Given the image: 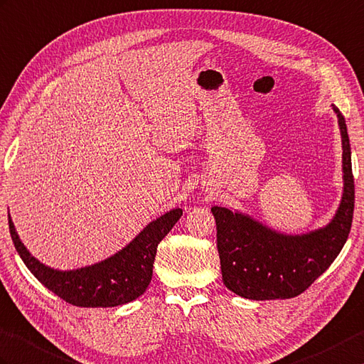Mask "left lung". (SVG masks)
Returning a JSON list of instances; mask_svg holds the SVG:
<instances>
[{"instance_id":"1","label":"left lung","mask_w":364,"mask_h":364,"mask_svg":"<svg viewBox=\"0 0 364 364\" xmlns=\"http://www.w3.org/2000/svg\"><path fill=\"white\" fill-rule=\"evenodd\" d=\"M338 117L343 147V196L332 220L301 234L276 231L250 214L214 206L217 250L223 284L252 301L294 298L316 281L340 255L353 217V175L348 127Z\"/></svg>"}]
</instances>
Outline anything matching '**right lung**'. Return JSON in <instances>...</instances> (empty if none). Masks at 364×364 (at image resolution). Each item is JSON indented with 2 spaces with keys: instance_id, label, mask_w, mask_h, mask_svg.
<instances>
[{
  "instance_id": "right-lung-1",
  "label": "right lung",
  "mask_w": 364,
  "mask_h": 364,
  "mask_svg": "<svg viewBox=\"0 0 364 364\" xmlns=\"http://www.w3.org/2000/svg\"><path fill=\"white\" fill-rule=\"evenodd\" d=\"M183 215L171 209L151 220L130 243L104 260L75 269H57L41 264L24 247L9 214L15 250L29 272L58 298L77 307H116L139 298L151 281L158 243Z\"/></svg>"
}]
</instances>
